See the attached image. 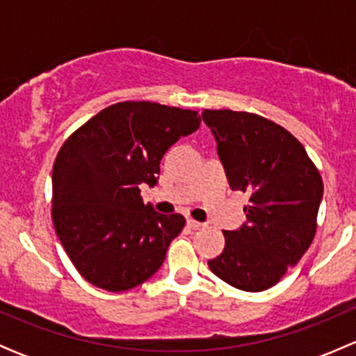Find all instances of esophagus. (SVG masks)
I'll return each mask as SVG.
<instances>
[{"instance_id": "obj_1", "label": "esophagus", "mask_w": 356, "mask_h": 356, "mask_svg": "<svg viewBox=\"0 0 356 356\" xmlns=\"http://www.w3.org/2000/svg\"><path fill=\"white\" fill-rule=\"evenodd\" d=\"M188 227L193 229V231H196V229L204 227V224H201L198 220H193V218H188Z\"/></svg>"}]
</instances>
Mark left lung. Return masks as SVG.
Listing matches in <instances>:
<instances>
[{
    "label": "left lung",
    "instance_id": "1",
    "mask_svg": "<svg viewBox=\"0 0 356 356\" xmlns=\"http://www.w3.org/2000/svg\"><path fill=\"white\" fill-rule=\"evenodd\" d=\"M232 191L250 195L246 222L224 231L225 246L208 260L217 277L258 293L281 281L312 245L324 184L300 141L248 111L203 110Z\"/></svg>",
    "mask_w": 356,
    "mask_h": 356
}]
</instances>
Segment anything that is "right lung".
I'll list each match as a JSON object with an SVG mask.
<instances>
[{
	"label": "right lung",
	"mask_w": 356,
	"mask_h": 356,
	"mask_svg": "<svg viewBox=\"0 0 356 356\" xmlns=\"http://www.w3.org/2000/svg\"><path fill=\"white\" fill-rule=\"evenodd\" d=\"M198 111L149 102L102 110L63 143L53 165V224L79 274L120 293L148 281L186 224L143 203L167 149L200 127Z\"/></svg>",
	"instance_id": "right-lung-1"
}]
</instances>
